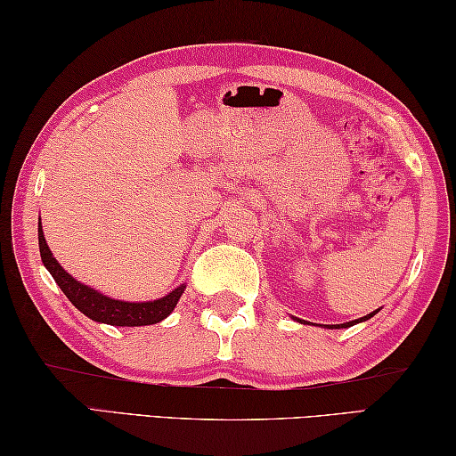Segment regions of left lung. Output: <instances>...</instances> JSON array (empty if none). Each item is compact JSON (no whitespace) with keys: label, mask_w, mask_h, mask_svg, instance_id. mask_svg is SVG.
I'll use <instances>...</instances> for the list:
<instances>
[{"label":"left lung","mask_w":456,"mask_h":456,"mask_svg":"<svg viewBox=\"0 0 456 456\" xmlns=\"http://www.w3.org/2000/svg\"><path fill=\"white\" fill-rule=\"evenodd\" d=\"M378 312V310H376ZM376 312H372V314H368V315H364V318H360V320H354V322H346V323H336V326H330V328H350V326H354V323H360V322H366V320H370L372 318V315H376Z\"/></svg>","instance_id":"1"}]
</instances>
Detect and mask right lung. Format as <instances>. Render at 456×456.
I'll list each match as a JSON object with an SVG mask.
<instances>
[{
  "instance_id": "obj_1",
  "label": "right lung",
  "mask_w": 456,
  "mask_h": 456,
  "mask_svg": "<svg viewBox=\"0 0 456 456\" xmlns=\"http://www.w3.org/2000/svg\"><path fill=\"white\" fill-rule=\"evenodd\" d=\"M37 241H40V256L48 272L52 273L53 281L60 285V289L64 291V296L78 307V310L88 315L90 320L100 323H110V326H151V323L163 322L167 315H171L175 305L179 304L181 296L184 293L187 285H179L173 289L168 296L154 299V302H122V299H112L100 293L96 289L88 288L80 281H76L74 277L61 267L56 257L52 256L48 243H45L42 223L37 225Z\"/></svg>"
}]
</instances>
